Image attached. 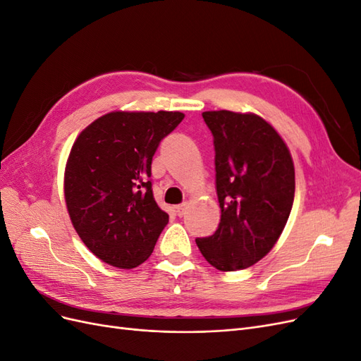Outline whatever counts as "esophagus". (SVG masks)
Returning a JSON list of instances; mask_svg holds the SVG:
<instances>
[{
    "instance_id": "34e87169",
    "label": "esophagus",
    "mask_w": 361,
    "mask_h": 361,
    "mask_svg": "<svg viewBox=\"0 0 361 361\" xmlns=\"http://www.w3.org/2000/svg\"><path fill=\"white\" fill-rule=\"evenodd\" d=\"M187 207H188V204H187V203H180V204H178V206H176V214H178L179 216H183L185 214H187Z\"/></svg>"
}]
</instances>
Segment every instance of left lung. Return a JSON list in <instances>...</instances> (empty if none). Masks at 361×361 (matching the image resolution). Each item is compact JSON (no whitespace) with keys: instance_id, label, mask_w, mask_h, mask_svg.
<instances>
[{"instance_id":"8db88e82","label":"left lung","mask_w":361,"mask_h":361,"mask_svg":"<svg viewBox=\"0 0 361 361\" xmlns=\"http://www.w3.org/2000/svg\"><path fill=\"white\" fill-rule=\"evenodd\" d=\"M202 116L214 135L221 220L214 235L195 243L216 269H245L269 253L288 223L293 161L277 130L256 114L220 110Z\"/></svg>"}]
</instances>
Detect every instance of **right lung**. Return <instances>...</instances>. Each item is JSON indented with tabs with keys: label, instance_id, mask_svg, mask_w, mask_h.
I'll return each mask as SVG.
<instances>
[{
	"label": "right lung",
	"instance_id": "right-lung-1",
	"mask_svg": "<svg viewBox=\"0 0 361 361\" xmlns=\"http://www.w3.org/2000/svg\"><path fill=\"white\" fill-rule=\"evenodd\" d=\"M179 111H113L75 140L64 199L76 233L105 264L130 269L152 255L169 214L152 192V158Z\"/></svg>",
	"mask_w": 361,
	"mask_h": 361
}]
</instances>
